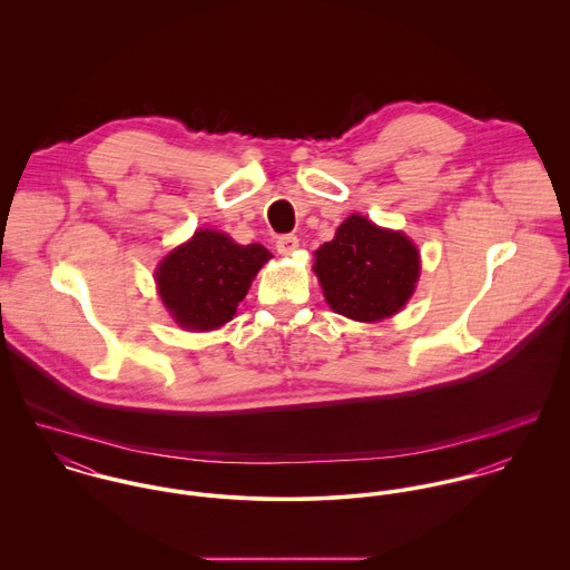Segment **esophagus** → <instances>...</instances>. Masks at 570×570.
<instances>
[{"label": "esophagus", "instance_id": "obj_1", "mask_svg": "<svg viewBox=\"0 0 570 570\" xmlns=\"http://www.w3.org/2000/svg\"><path fill=\"white\" fill-rule=\"evenodd\" d=\"M296 247H298V237H296V235H283V237L276 239V249H278V254H283V256L294 254Z\"/></svg>", "mask_w": 570, "mask_h": 570}]
</instances>
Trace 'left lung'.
Here are the masks:
<instances>
[{"label":"left lung","mask_w":570,"mask_h":570,"mask_svg":"<svg viewBox=\"0 0 570 570\" xmlns=\"http://www.w3.org/2000/svg\"><path fill=\"white\" fill-rule=\"evenodd\" d=\"M419 252L404 233L384 230L351 215L316 249L314 272L335 314L357 323L395 316L419 281Z\"/></svg>","instance_id":"1"}]
</instances>
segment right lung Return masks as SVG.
Instances as JSON below:
<instances>
[{"label": "right lung", "instance_id": "add662e5", "mask_svg": "<svg viewBox=\"0 0 570 570\" xmlns=\"http://www.w3.org/2000/svg\"><path fill=\"white\" fill-rule=\"evenodd\" d=\"M272 254L258 244H235L217 230H197L175 247L156 272L158 292L173 321L210 331L235 318L256 272Z\"/></svg>", "mask_w": 570, "mask_h": 570}]
</instances>
